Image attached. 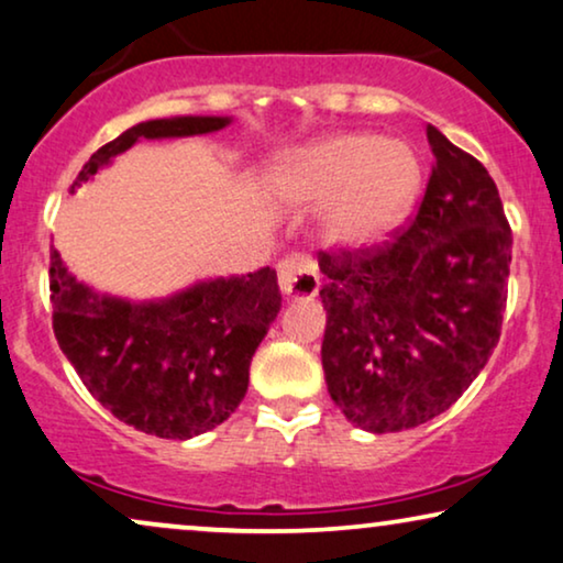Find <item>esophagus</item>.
Returning <instances> with one entry per match:
<instances>
[{"mask_svg":"<svg viewBox=\"0 0 563 563\" xmlns=\"http://www.w3.org/2000/svg\"><path fill=\"white\" fill-rule=\"evenodd\" d=\"M277 280L286 298H313L319 294V275L311 260L301 254H290L277 265Z\"/></svg>","mask_w":563,"mask_h":563,"instance_id":"1","label":"esophagus"}]
</instances>
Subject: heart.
Returning a JSON list of instances; mask_svg holds the SVG:
<instances>
[{
    "instance_id": "b5f03b06",
    "label": "heart",
    "mask_w": 563,
    "mask_h": 563,
    "mask_svg": "<svg viewBox=\"0 0 563 563\" xmlns=\"http://www.w3.org/2000/svg\"><path fill=\"white\" fill-rule=\"evenodd\" d=\"M267 183L269 195L288 208L329 203L321 234L332 246L360 250L380 242L409 211L422 167L401 141L336 133L280 156Z\"/></svg>"
}]
</instances>
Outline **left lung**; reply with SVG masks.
<instances>
[{
  "label": "left lung",
  "mask_w": 563,
  "mask_h": 563,
  "mask_svg": "<svg viewBox=\"0 0 563 563\" xmlns=\"http://www.w3.org/2000/svg\"><path fill=\"white\" fill-rule=\"evenodd\" d=\"M434 167L391 242L319 252L327 275L321 365L355 427L399 432L443 415L499 342L512 231L474 156L427 125Z\"/></svg>",
  "instance_id": "8db88e82"
}]
</instances>
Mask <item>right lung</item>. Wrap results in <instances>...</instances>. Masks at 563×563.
<instances>
[{
  "mask_svg": "<svg viewBox=\"0 0 563 563\" xmlns=\"http://www.w3.org/2000/svg\"><path fill=\"white\" fill-rule=\"evenodd\" d=\"M229 123L219 115L146 120L97 148L74 185L141 139L200 136ZM48 275L54 334L81 384L120 422L167 440L203 434L234 415L250 386L254 350L283 301L269 267L144 303L97 294L66 269L56 250Z\"/></svg>",
  "mask_w": 563,
  "mask_h": 563,
  "instance_id": "right-lung-1",
  "label": "right lung"
}]
</instances>
